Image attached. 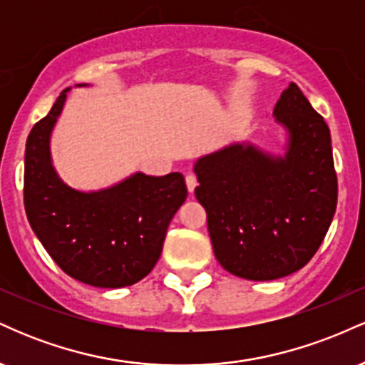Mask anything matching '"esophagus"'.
<instances>
[{"mask_svg": "<svg viewBox=\"0 0 365 365\" xmlns=\"http://www.w3.org/2000/svg\"><path fill=\"white\" fill-rule=\"evenodd\" d=\"M185 182H187L188 192H194V188L197 187V177H195V175L194 173H187Z\"/></svg>", "mask_w": 365, "mask_h": 365, "instance_id": "esophagus-1", "label": "esophagus"}]
</instances>
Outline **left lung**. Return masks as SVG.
<instances>
[{
	"instance_id": "left-lung-1",
	"label": "left lung",
	"mask_w": 365,
	"mask_h": 365,
	"mask_svg": "<svg viewBox=\"0 0 365 365\" xmlns=\"http://www.w3.org/2000/svg\"><path fill=\"white\" fill-rule=\"evenodd\" d=\"M273 115L288 132L283 156L242 142L194 168L217 262L252 282L283 278L311 261L338 200L329 128L297 83L283 91Z\"/></svg>"
}]
</instances>
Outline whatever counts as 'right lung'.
<instances>
[{
	"label": "right lung",
	"mask_w": 365,
	"mask_h": 365,
	"mask_svg": "<svg viewBox=\"0 0 365 365\" xmlns=\"http://www.w3.org/2000/svg\"><path fill=\"white\" fill-rule=\"evenodd\" d=\"M32 127L25 144L24 204L36 237L66 274L98 288L140 282L156 266L171 217L187 199L182 173H133L98 192L66 185L53 168L49 137L65 104Z\"/></svg>",
	"instance_id": "right-lung-1"
}]
</instances>
